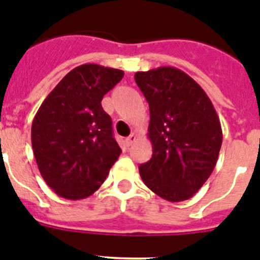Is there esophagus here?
Listing matches in <instances>:
<instances>
[{
    "mask_svg": "<svg viewBox=\"0 0 260 260\" xmlns=\"http://www.w3.org/2000/svg\"><path fill=\"white\" fill-rule=\"evenodd\" d=\"M135 139H137L135 134H132V135H130V137L126 138V144H127V146H132V144L135 142Z\"/></svg>",
    "mask_w": 260,
    "mask_h": 260,
    "instance_id": "obj_1",
    "label": "esophagus"
}]
</instances>
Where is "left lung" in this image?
<instances>
[{"instance_id":"1","label":"left lung","mask_w":260,"mask_h":260,"mask_svg":"<svg viewBox=\"0 0 260 260\" xmlns=\"http://www.w3.org/2000/svg\"><path fill=\"white\" fill-rule=\"evenodd\" d=\"M150 107V161L139 165L144 185L169 202L187 201L208 180L222 143L220 119L207 93L172 66L135 73Z\"/></svg>"}]
</instances>
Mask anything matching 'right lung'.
Returning a JSON list of instances; mask_svg holds the SVG:
<instances>
[{
	"mask_svg": "<svg viewBox=\"0 0 260 260\" xmlns=\"http://www.w3.org/2000/svg\"><path fill=\"white\" fill-rule=\"evenodd\" d=\"M123 74L95 63L73 69L45 98L32 121L39 171L62 198L78 201L92 195L121 153L102 100Z\"/></svg>",
	"mask_w": 260,
	"mask_h": 260,
	"instance_id": "obj_1",
	"label": "right lung"
}]
</instances>
